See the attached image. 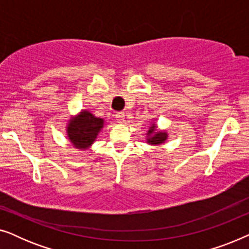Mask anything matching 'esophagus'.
Returning a JSON list of instances; mask_svg holds the SVG:
<instances>
[{"instance_id": "34e87169", "label": "esophagus", "mask_w": 249, "mask_h": 249, "mask_svg": "<svg viewBox=\"0 0 249 249\" xmlns=\"http://www.w3.org/2000/svg\"><path fill=\"white\" fill-rule=\"evenodd\" d=\"M115 118H117L118 122H124V112H118V113L115 114Z\"/></svg>"}]
</instances>
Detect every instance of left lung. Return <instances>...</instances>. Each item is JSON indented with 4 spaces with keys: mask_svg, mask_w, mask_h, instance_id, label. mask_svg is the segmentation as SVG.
Listing matches in <instances>:
<instances>
[{
    "mask_svg": "<svg viewBox=\"0 0 249 249\" xmlns=\"http://www.w3.org/2000/svg\"><path fill=\"white\" fill-rule=\"evenodd\" d=\"M168 139V132L164 130H159L158 125L154 122L149 125V129L146 134V142L149 145L158 146L164 144Z\"/></svg>",
    "mask_w": 249,
    "mask_h": 249,
    "instance_id": "obj_1",
    "label": "left lung"
}]
</instances>
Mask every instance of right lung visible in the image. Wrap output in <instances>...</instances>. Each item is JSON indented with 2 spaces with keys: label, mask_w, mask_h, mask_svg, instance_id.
<instances>
[{
  "label": "right lung",
  "mask_w": 249,
  "mask_h": 249,
  "mask_svg": "<svg viewBox=\"0 0 249 249\" xmlns=\"http://www.w3.org/2000/svg\"><path fill=\"white\" fill-rule=\"evenodd\" d=\"M104 124V119L96 118L87 110H81L68 121V138L74 148L84 151L94 144Z\"/></svg>",
  "instance_id": "1"
}]
</instances>
